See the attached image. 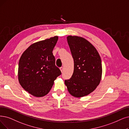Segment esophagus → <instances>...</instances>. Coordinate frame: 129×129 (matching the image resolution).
Masks as SVG:
<instances>
[{
	"instance_id": "1",
	"label": "esophagus",
	"mask_w": 129,
	"mask_h": 129,
	"mask_svg": "<svg viewBox=\"0 0 129 129\" xmlns=\"http://www.w3.org/2000/svg\"><path fill=\"white\" fill-rule=\"evenodd\" d=\"M60 70L61 71V73H63V68L62 67H61L60 68Z\"/></svg>"
}]
</instances>
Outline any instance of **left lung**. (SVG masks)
Listing matches in <instances>:
<instances>
[{"instance_id":"1","label":"left lung","mask_w":129,"mask_h":129,"mask_svg":"<svg viewBox=\"0 0 129 129\" xmlns=\"http://www.w3.org/2000/svg\"><path fill=\"white\" fill-rule=\"evenodd\" d=\"M67 41L74 61V70L65 80L68 91L73 96L89 94L99 85L102 74V61L95 48L86 39L68 36Z\"/></svg>"}]
</instances>
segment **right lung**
<instances>
[{
    "label": "right lung",
    "instance_id": "add662e5",
    "mask_svg": "<svg viewBox=\"0 0 129 129\" xmlns=\"http://www.w3.org/2000/svg\"><path fill=\"white\" fill-rule=\"evenodd\" d=\"M55 37L36 42L26 50L18 63V80L23 88L35 97L48 94L54 81L61 74L55 64L53 50Z\"/></svg>",
    "mask_w": 129,
    "mask_h": 129
}]
</instances>
